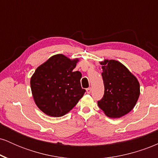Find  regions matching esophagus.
Masks as SVG:
<instances>
[{
  "mask_svg": "<svg viewBox=\"0 0 158 158\" xmlns=\"http://www.w3.org/2000/svg\"><path fill=\"white\" fill-rule=\"evenodd\" d=\"M86 92H87V93H88V94H90V93H91V88H87V89H86Z\"/></svg>",
  "mask_w": 158,
  "mask_h": 158,
  "instance_id": "esophagus-1",
  "label": "esophagus"
}]
</instances>
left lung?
<instances>
[{
    "instance_id": "1",
    "label": "left lung",
    "mask_w": 158,
    "mask_h": 158,
    "mask_svg": "<svg viewBox=\"0 0 158 158\" xmlns=\"http://www.w3.org/2000/svg\"><path fill=\"white\" fill-rule=\"evenodd\" d=\"M105 86L102 99L98 106L107 117L119 118L135 106L140 94L137 77L122 63L114 59L101 61Z\"/></svg>"
}]
</instances>
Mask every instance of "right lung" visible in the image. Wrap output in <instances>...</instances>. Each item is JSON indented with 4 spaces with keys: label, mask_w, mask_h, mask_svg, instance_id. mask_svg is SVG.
Instances as JSON below:
<instances>
[{
    "label": "right lung",
    "mask_w": 158,
    "mask_h": 158,
    "mask_svg": "<svg viewBox=\"0 0 158 158\" xmlns=\"http://www.w3.org/2000/svg\"><path fill=\"white\" fill-rule=\"evenodd\" d=\"M79 59L63 54L51 56L36 68L30 79L34 102L47 115L62 117L77 104L85 90L81 87V73L73 71Z\"/></svg>",
    "instance_id": "1"
}]
</instances>
